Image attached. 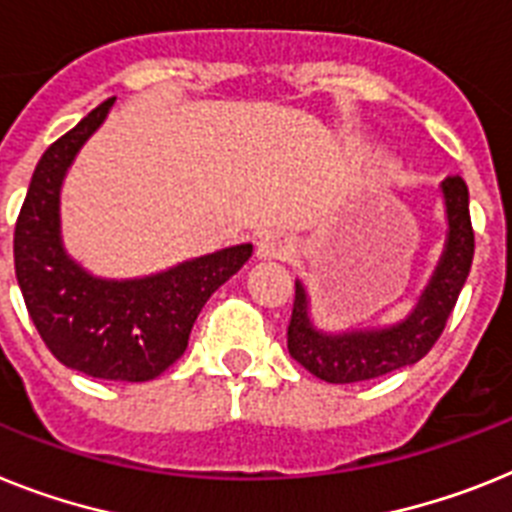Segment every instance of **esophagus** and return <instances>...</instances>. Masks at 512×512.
Wrapping results in <instances>:
<instances>
[{"mask_svg":"<svg viewBox=\"0 0 512 512\" xmlns=\"http://www.w3.org/2000/svg\"><path fill=\"white\" fill-rule=\"evenodd\" d=\"M294 247L283 234H265L260 236V242L255 247L257 260H289Z\"/></svg>","mask_w":512,"mask_h":512,"instance_id":"1","label":"esophagus"}]
</instances>
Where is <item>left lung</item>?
<instances>
[{
	"instance_id": "8db88e82",
	"label": "left lung",
	"mask_w": 512,
	"mask_h": 512,
	"mask_svg": "<svg viewBox=\"0 0 512 512\" xmlns=\"http://www.w3.org/2000/svg\"><path fill=\"white\" fill-rule=\"evenodd\" d=\"M448 236L422 296L403 320L385 328L320 330L312 320L309 294L296 281L294 312L289 322V354L307 372L325 382H362L411 367L440 338L474 260V229L468 216V187L461 176L440 184Z\"/></svg>"
}]
</instances>
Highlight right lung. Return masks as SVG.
<instances>
[{
  "instance_id": "1",
  "label": "right lung",
  "mask_w": 512,
  "mask_h": 512,
  "mask_svg": "<svg viewBox=\"0 0 512 512\" xmlns=\"http://www.w3.org/2000/svg\"><path fill=\"white\" fill-rule=\"evenodd\" d=\"M114 98L49 145L15 223V276L28 315L64 367L98 380L145 382L184 354L200 309L252 257V244L192 257L143 278H101L62 242V184L106 122Z\"/></svg>"
}]
</instances>
